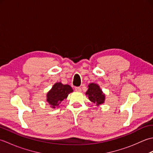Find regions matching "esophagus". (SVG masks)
Wrapping results in <instances>:
<instances>
[{
    "instance_id": "obj_1",
    "label": "esophagus",
    "mask_w": 153,
    "mask_h": 153,
    "mask_svg": "<svg viewBox=\"0 0 153 153\" xmlns=\"http://www.w3.org/2000/svg\"><path fill=\"white\" fill-rule=\"evenodd\" d=\"M75 91L77 92H81L82 91V89H81L80 87H76V88H75Z\"/></svg>"
}]
</instances>
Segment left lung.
I'll return each instance as SVG.
<instances>
[{"mask_svg":"<svg viewBox=\"0 0 153 153\" xmlns=\"http://www.w3.org/2000/svg\"><path fill=\"white\" fill-rule=\"evenodd\" d=\"M91 101L99 106L105 101V94L102 92L98 84L91 83L88 85V89L85 93Z\"/></svg>","mask_w":153,"mask_h":153,"instance_id":"1","label":"left lung"}]
</instances>
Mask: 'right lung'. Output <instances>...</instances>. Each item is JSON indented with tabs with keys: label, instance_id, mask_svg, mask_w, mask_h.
<instances>
[{
	"label": "right lung",
	"instance_id": "1",
	"mask_svg": "<svg viewBox=\"0 0 153 153\" xmlns=\"http://www.w3.org/2000/svg\"><path fill=\"white\" fill-rule=\"evenodd\" d=\"M74 91L69 85H64L61 82L54 83L51 89L47 94V102L52 108H59L60 103L67 97L70 93Z\"/></svg>",
	"mask_w": 153,
	"mask_h": 153
}]
</instances>
